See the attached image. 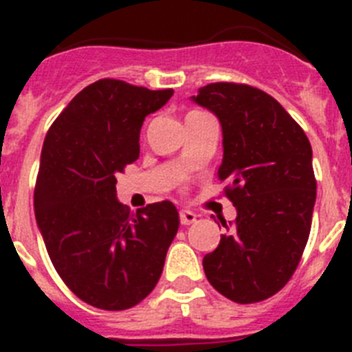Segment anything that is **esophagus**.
Listing matches in <instances>:
<instances>
[{"label": "esophagus", "instance_id": "obj_1", "mask_svg": "<svg viewBox=\"0 0 352 352\" xmlns=\"http://www.w3.org/2000/svg\"><path fill=\"white\" fill-rule=\"evenodd\" d=\"M179 220H182L183 226H190V223H194L197 220V214L190 210H182L179 211Z\"/></svg>", "mask_w": 352, "mask_h": 352}]
</instances>
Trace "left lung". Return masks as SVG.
I'll use <instances>...</instances> for the list:
<instances>
[{"label":"left lung","instance_id":"obj_1","mask_svg":"<svg viewBox=\"0 0 352 352\" xmlns=\"http://www.w3.org/2000/svg\"><path fill=\"white\" fill-rule=\"evenodd\" d=\"M220 120L219 179L236 206L234 222L203 259L220 294L257 303L280 291L309 241L317 182L303 129L272 95L248 84L211 82L192 96Z\"/></svg>","mask_w":352,"mask_h":352}]
</instances>
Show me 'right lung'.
<instances>
[{"label": "right lung", "instance_id": "right-lung-1", "mask_svg": "<svg viewBox=\"0 0 352 352\" xmlns=\"http://www.w3.org/2000/svg\"><path fill=\"white\" fill-rule=\"evenodd\" d=\"M173 93L96 80L72 98L43 141L36 223L61 280L96 309L141 303L157 285L178 232L170 201L133 214L116 199V174L139 158L142 121Z\"/></svg>", "mask_w": 352, "mask_h": 352}]
</instances>
